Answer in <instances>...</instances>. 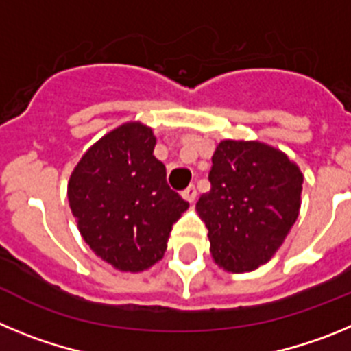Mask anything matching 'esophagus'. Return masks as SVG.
I'll return each mask as SVG.
<instances>
[{"label":"esophagus","instance_id":"34e87169","mask_svg":"<svg viewBox=\"0 0 351 351\" xmlns=\"http://www.w3.org/2000/svg\"><path fill=\"white\" fill-rule=\"evenodd\" d=\"M181 195L184 200H188V202H195V198H197V188H195L193 184L188 186L186 190H182Z\"/></svg>","mask_w":351,"mask_h":351}]
</instances>
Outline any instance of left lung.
Masks as SVG:
<instances>
[{
  "mask_svg": "<svg viewBox=\"0 0 351 351\" xmlns=\"http://www.w3.org/2000/svg\"><path fill=\"white\" fill-rule=\"evenodd\" d=\"M302 181L299 167L271 145L219 142L210 190L197 202L214 262L228 272L269 262L299 216Z\"/></svg>",
  "mask_w": 351,
  "mask_h": 351,
  "instance_id": "left-lung-1",
  "label": "left lung"
}]
</instances>
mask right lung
I'll use <instances>...</instances> for the list:
<instances>
[{"instance_id": "add662e5", "label": "right lung", "mask_w": 351, "mask_h": 351, "mask_svg": "<svg viewBox=\"0 0 351 351\" xmlns=\"http://www.w3.org/2000/svg\"><path fill=\"white\" fill-rule=\"evenodd\" d=\"M153 130L128 123L96 142L75 167L68 200L84 241L119 271L151 267L190 204L167 184Z\"/></svg>"}]
</instances>
